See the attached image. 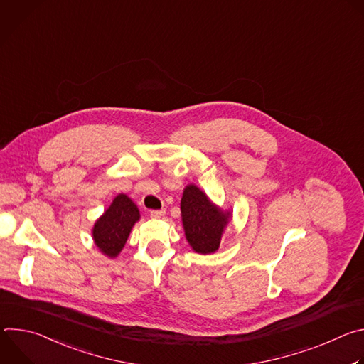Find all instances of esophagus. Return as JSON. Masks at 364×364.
Returning <instances> with one entry per match:
<instances>
[{
	"label": "esophagus",
	"instance_id": "34e87169",
	"mask_svg": "<svg viewBox=\"0 0 364 364\" xmlns=\"http://www.w3.org/2000/svg\"><path fill=\"white\" fill-rule=\"evenodd\" d=\"M166 215V210H151L149 216L151 218H163Z\"/></svg>",
	"mask_w": 364,
	"mask_h": 364
}]
</instances>
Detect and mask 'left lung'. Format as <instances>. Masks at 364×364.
Here are the masks:
<instances>
[{
    "label": "left lung",
    "mask_w": 364,
    "mask_h": 364,
    "mask_svg": "<svg viewBox=\"0 0 364 364\" xmlns=\"http://www.w3.org/2000/svg\"><path fill=\"white\" fill-rule=\"evenodd\" d=\"M181 218L188 243L197 253L218 250L229 213H223L196 186H187L181 198Z\"/></svg>",
    "instance_id": "1"
}]
</instances>
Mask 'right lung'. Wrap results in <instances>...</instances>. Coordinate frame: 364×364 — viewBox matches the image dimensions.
<instances>
[{
  "instance_id": "right-lung-1",
  "label": "right lung",
  "mask_w": 364,
  "mask_h": 364,
  "mask_svg": "<svg viewBox=\"0 0 364 364\" xmlns=\"http://www.w3.org/2000/svg\"><path fill=\"white\" fill-rule=\"evenodd\" d=\"M138 219L139 212L134 201L125 194L117 196L109 209L95 223L93 239L96 246L111 257L117 256Z\"/></svg>"
}]
</instances>
